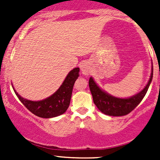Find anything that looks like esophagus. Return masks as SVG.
Returning a JSON list of instances; mask_svg holds the SVG:
<instances>
[{
    "mask_svg": "<svg viewBox=\"0 0 160 160\" xmlns=\"http://www.w3.org/2000/svg\"><path fill=\"white\" fill-rule=\"evenodd\" d=\"M80 69H81V71H82V73L84 74V75H88L90 72V67L89 66H88V64L87 63V62H84V63L82 64L81 66H80Z\"/></svg>",
    "mask_w": 160,
    "mask_h": 160,
    "instance_id": "34e87169",
    "label": "esophagus"
}]
</instances>
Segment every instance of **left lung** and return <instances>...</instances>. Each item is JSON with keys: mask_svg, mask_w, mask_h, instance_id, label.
Listing matches in <instances>:
<instances>
[{"mask_svg": "<svg viewBox=\"0 0 160 160\" xmlns=\"http://www.w3.org/2000/svg\"><path fill=\"white\" fill-rule=\"evenodd\" d=\"M153 67H152L151 76L145 88L139 93L128 98H118L106 93L98 86L93 79L89 80V88L93 101L98 108L104 114L110 116H123L129 114L138 105L145 97L152 80Z\"/></svg>", "mask_w": 160, "mask_h": 160, "instance_id": "8db88e82", "label": "left lung"}]
</instances>
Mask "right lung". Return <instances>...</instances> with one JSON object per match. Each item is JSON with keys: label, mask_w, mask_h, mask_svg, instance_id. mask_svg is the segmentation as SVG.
Here are the masks:
<instances>
[{"label": "right lung", "mask_w": 160, "mask_h": 160, "mask_svg": "<svg viewBox=\"0 0 160 160\" xmlns=\"http://www.w3.org/2000/svg\"><path fill=\"white\" fill-rule=\"evenodd\" d=\"M80 68H74L68 73L63 83L52 95L39 101H32L22 98L15 90V94L21 102L32 114L43 118H51L62 114L69 108L72 88L80 76Z\"/></svg>", "instance_id": "obj_1"}]
</instances>
